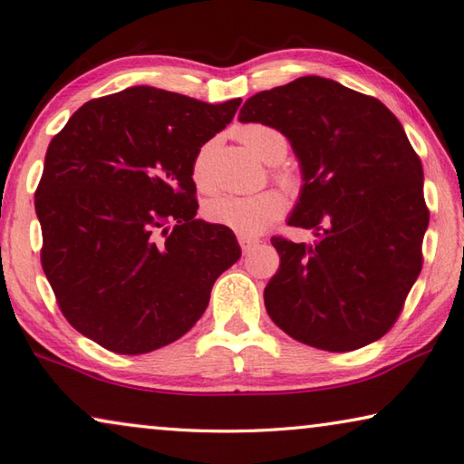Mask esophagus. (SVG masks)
I'll list each match as a JSON object with an SVG mask.
<instances>
[{"label": "esophagus", "mask_w": 464, "mask_h": 464, "mask_svg": "<svg viewBox=\"0 0 464 464\" xmlns=\"http://www.w3.org/2000/svg\"><path fill=\"white\" fill-rule=\"evenodd\" d=\"M238 242H240V248H242L244 255H248V252L258 244V240L248 238V236H238Z\"/></svg>", "instance_id": "esophagus-1"}]
</instances>
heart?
<instances>
[{
  "instance_id": "b5f03b06",
  "label": "heart",
  "mask_w": 464,
  "mask_h": 464,
  "mask_svg": "<svg viewBox=\"0 0 464 464\" xmlns=\"http://www.w3.org/2000/svg\"><path fill=\"white\" fill-rule=\"evenodd\" d=\"M238 139L266 163H278L286 153V141L278 130L266 125H244L238 129ZM191 178L196 186L208 189L212 186V145H204L191 163ZM283 186H293L288 173H276ZM286 209V199L276 189H265L252 196L220 194L204 204V216L212 224H220L240 236H258L270 224L278 220Z\"/></svg>"
}]
</instances>
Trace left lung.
<instances>
[{
  "label": "left lung",
  "instance_id": "left-lung-1",
  "mask_svg": "<svg viewBox=\"0 0 464 464\" xmlns=\"http://www.w3.org/2000/svg\"><path fill=\"white\" fill-rule=\"evenodd\" d=\"M238 119L288 139L303 186L286 222L314 234L270 240L281 256L265 288L270 319L325 352L378 341L420 275L430 218L404 127L378 99L321 76L250 96Z\"/></svg>",
  "mask_w": 464,
  "mask_h": 464
}]
</instances>
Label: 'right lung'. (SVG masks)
<instances>
[{
  "label": "right lung",
  "instance_id": "add662e5",
  "mask_svg": "<svg viewBox=\"0 0 464 464\" xmlns=\"http://www.w3.org/2000/svg\"><path fill=\"white\" fill-rule=\"evenodd\" d=\"M240 102L130 86L84 102L52 139L36 189L42 268L78 334L139 355L202 317L242 250L196 218L191 163Z\"/></svg>",
  "mask_w": 464,
  "mask_h": 464
}]
</instances>
